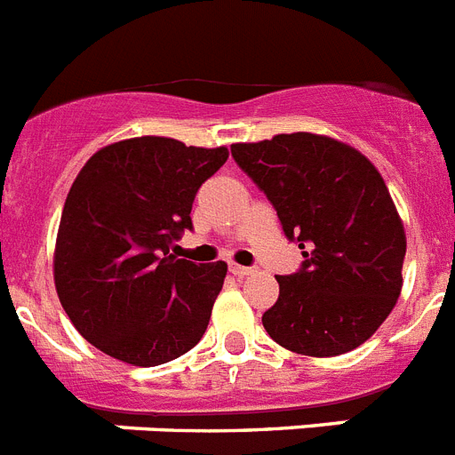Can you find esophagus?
I'll list each match as a JSON object with an SVG mask.
<instances>
[{
    "mask_svg": "<svg viewBox=\"0 0 455 455\" xmlns=\"http://www.w3.org/2000/svg\"><path fill=\"white\" fill-rule=\"evenodd\" d=\"M228 270H231L233 275H235V276H247V275H254V272H256V267H247V266H235V263H231V266H228Z\"/></svg>",
    "mask_w": 455,
    "mask_h": 455,
    "instance_id": "esophagus-1",
    "label": "esophagus"
}]
</instances>
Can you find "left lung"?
<instances>
[{"mask_svg": "<svg viewBox=\"0 0 455 455\" xmlns=\"http://www.w3.org/2000/svg\"><path fill=\"white\" fill-rule=\"evenodd\" d=\"M231 156L267 196L304 260L279 275L263 327L286 350L334 357L362 346L392 314L403 286L405 231L385 180L330 137L276 134Z\"/></svg>", "mask_w": 455, "mask_h": 455, "instance_id": "obj_1", "label": "left lung"}]
</instances>
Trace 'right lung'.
Segmentation results:
<instances>
[{
	"mask_svg": "<svg viewBox=\"0 0 455 455\" xmlns=\"http://www.w3.org/2000/svg\"><path fill=\"white\" fill-rule=\"evenodd\" d=\"M228 151L167 137L105 146L77 173L59 224L54 283L73 325L134 366L180 357L204 337L227 263L169 254Z\"/></svg>",
	"mask_w": 455,
	"mask_h": 455,
	"instance_id": "right-lung-1",
	"label": "right lung"
}]
</instances>
